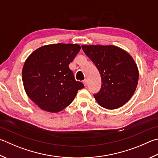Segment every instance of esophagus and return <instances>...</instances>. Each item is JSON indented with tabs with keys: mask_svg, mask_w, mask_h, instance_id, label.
<instances>
[{
	"mask_svg": "<svg viewBox=\"0 0 158 158\" xmlns=\"http://www.w3.org/2000/svg\"><path fill=\"white\" fill-rule=\"evenodd\" d=\"M83 83H84V84L85 86H86L87 84H88V80L86 79H85L84 81H83Z\"/></svg>",
	"mask_w": 158,
	"mask_h": 158,
	"instance_id": "obj_1",
	"label": "esophagus"
}]
</instances>
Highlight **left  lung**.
<instances>
[{
    "instance_id": "obj_1",
    "label": "left lung",
    "mask_w": 158,
    "mask_h": 158,
    "mask_svg": "<svg viewBox=\"0 0 158 158\" xmlns=\"http://www.w3.org/2000/svg\"><path fill=\"white\" fill-rule=\"evenodd\" d=\"M86 54L99 72L102 87L93 94L101 106L116 109L133 96L139 73L134 60L127 52L114 45H82Z\"/></svg>"
}]
</instances>
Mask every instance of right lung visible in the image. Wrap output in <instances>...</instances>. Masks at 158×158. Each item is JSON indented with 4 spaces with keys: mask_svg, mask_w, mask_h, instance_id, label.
<instances>
[{
    "mask_svg": "<svg viewBox=\"0 0 158 158\" xmlns=\"http://www.w3.org/2000/svg\"><path fill=\"white\" fill-rule=\"evenodd\" d=\"M80 50L78 44H51L39 48L27 59L22 71L25 90L42 110H62L84 88L69 68Z\"/></svg>",
    "mask_w": 158,
    "mask_h": 158,
    "instance_id": "right-lung-1",
    "label": "right lung"
}]
</instances>
